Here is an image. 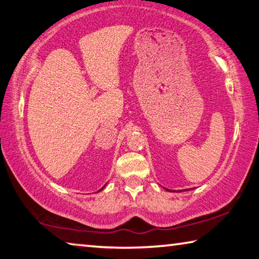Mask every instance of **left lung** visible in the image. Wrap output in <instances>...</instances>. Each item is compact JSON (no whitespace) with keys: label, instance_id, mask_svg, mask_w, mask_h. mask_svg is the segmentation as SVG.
Returning a JSON list of instances; mask_svg holds the SVG:
<instances>
[{"label":"left lung","instance_id":"left-lung-1","mask_svg":"<svg viewBox=\"0 0 259 259\" xmlns=\"http://www.w3.org/2000/svg\"><path fill=\"white\" fill-rule=\"evenodd\" d=\"M165 190H166V191H169V192H176V191H173V190H169V189H166V188H165ZM188 190L189 189H184V191H188ZM190 190H192V189H190ZM178 192H183V191H182V190H180V191H178Z\"/></svg>","mask_w":259,"mask_h":259}]
</instances>
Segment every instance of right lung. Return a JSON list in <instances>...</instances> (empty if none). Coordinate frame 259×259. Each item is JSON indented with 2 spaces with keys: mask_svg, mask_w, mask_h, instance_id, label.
Returning <instances> with one entry per match:
<instances>
[{
  "mask_svg": "<svg viewBox=\"0 0 259 259\" xmlns=\"http://www.w3.org/2000/svg\"><path fill=\"white\" fill-rule=\"evenodd\" d=\"M104 187H106V185H104ZM104 187H103V188H101V189H100V190H99V191H98V192H100V191H101V190H103V189H104Z\"/></svg>",
  "mask_w": 259,
  "mask_h": 259,
  "instance_id": "right-lung-1",
  "label": "right lung"
}]
</instances>
